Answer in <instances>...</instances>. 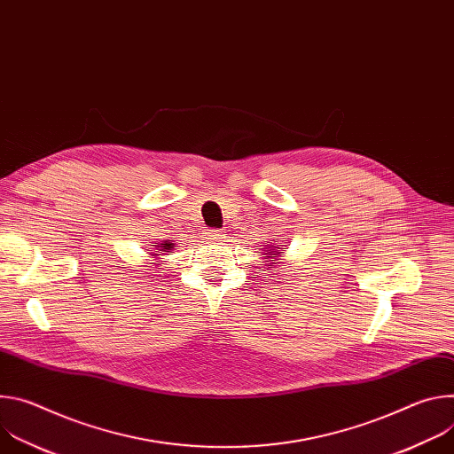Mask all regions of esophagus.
<instances>
[{"label":"esophagus","mask_w":454,"mask_h":454,"mask_svg":"<svg viewBox=\"0 0 454 454\" xmlns=\"http://www.w3.org/2000/svg\"><path fill=\"white\" fill-rule=\"evenodd\" d=\"M205 237L208 240H219V239H223V231H219V230H207Z\"/></svg>","instance_id":"obj_1"}]
</instances>
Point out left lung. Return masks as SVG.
<instances>
[{
    "label": "left lung",
    "mask_w": 454,
    "mask_h": 454,
    "mask_svg": "<svg viewBox=\"0 0 454 454\" xmlns=\"http://www.w3.org/2000/svg\"><path fill=\"white\" fill-rule=\"evenodd\" d=\"M264 249L268 251V253H266V254H268L266 258H270V261H266V262L278 266V261H280V258H278V261H277V258H273V256H271V254H273V249H268V247H264ZM280 249H287V247H278V251H280ZM258 253H261V251H258ZM280 253H282V251H280ZM262 266H264V264H262ZM273 270H277V268H273ZM280 270H284V268H280ZM268 271H271V270H268Z\"/></svg>",
    "instance_id": "8db88e82"
}]
</instances>
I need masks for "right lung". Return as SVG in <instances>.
Segmentation results:
<instances>
[{
    "label": "right lung",
    "mask_w": 454,
    "mask_h": 454,
    "mask_svg": "<svg viewBox=\"0 0 454 454\" xmlns=\"http://www.w3.org/2000/svg\"><path fill=\"white\" fill-rule=\"evenodd\" d=\"M151 246H156L154 247V253H153V258H163V262H165V256L167 254H172L174 253V247H177L174 242H170V240H160V242H154V244H151ZM149 268V266H147ZM158 270H161L160 268V264H158ZM153 273H156V270H153Z\"/></svg>",
    "instance_id": "right-lung-1"
}]
</instances>
